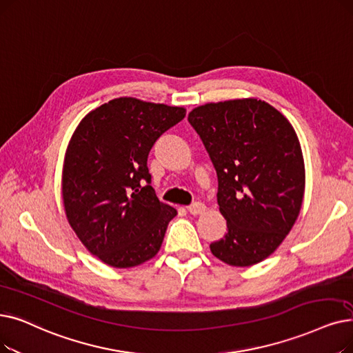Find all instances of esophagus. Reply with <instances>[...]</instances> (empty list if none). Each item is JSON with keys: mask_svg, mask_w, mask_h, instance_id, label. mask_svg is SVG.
<instances>
[{"mask_svg": "<svg viewBox=\"0 0 353 353\" xmlns=\"http://www.w3.org/2000/svg\"><path fill=\"white\" fill-rule=\"evenodd\" d=\"M205 210H206V206L203 203H201V202H194L190 206H188V212L192 213V214H201Z\"/></svg>", "mask_w": 353, "mask_h": 353, "instance_id": "1", "label": "esophagus"}]
</instances>
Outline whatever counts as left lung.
<instances>
[{"instance_id":"obj_1","label":"left lung","mask_w":353,"mask_h":353,"mask_svg":"<svg viewBox=\"0 0 353 353\" xmlns=\"http://www.w3.org/2000/svg\"><path fill=\"white\" fill-rule=\"evenodd\" d=\"M189 122L218 174L228 232L210 243L225 264L250 267L280 247L303 203L304 161L294 128L259 99L197 106Z\"/></svg>"}]
</instances>
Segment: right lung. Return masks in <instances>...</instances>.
<instances>
[{
	"label": "right lung",
	"mask_w": 353,
	"mask_h": 353,
	"mask_svg": "<svg viewBox=\"0 0 353 353\" xmlns=\"http://www.w3.org/2000/svg\"><path fill=\"white\" fill-rule=\"evenodd\" d=\"M186 117L180 106L117 98L89 112L69 143L62 177L68 221L86 250L115 268L154 256L176 209L151 188L148 152Z\"/></svg>",
	"instance_id": "add662e5"
}]
</instances>
